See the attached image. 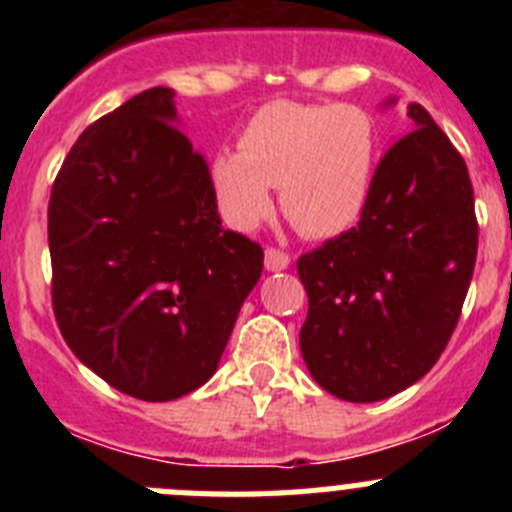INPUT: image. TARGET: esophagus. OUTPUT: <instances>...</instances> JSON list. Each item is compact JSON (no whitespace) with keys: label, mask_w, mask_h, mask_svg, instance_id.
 Masks as SVG:
<instances>
[{"label":"esophagus","mask_w":512,"mask_h":512,"mask_svg":"<svg viewBox=\"0 0 512 512\" xmlns=\"http://www.w3.org/2000/svg\"><path fill=\"white\" fill-rule=\"evenodd\" d=\"M265 267L270 272L287 270V267H289V255H287L285 250H280V247H267V250H265Z\"/></svg>","instance_id":"obj_1"}]
</instances>
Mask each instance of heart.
<instances>
[{"label":"heart","mask_w":512,"mask_h":512,"mask_svg":"<svg viewBox=\"0 0 512 512\" xmlns=\"http://www.w3.org/2000/svg\"><path fill=\"white\" fill-rule=\"evenodd\" d=\"M379 133L352 103L270 101L237 141L210 163V183L227 223L252 230L272 213L280 185L287 220L307 237L349 230L371 198Z\"/></svg>","instance_id":"obj_1"}]
</instances>
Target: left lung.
<instances>
[{
	"mask_svg": "<svg viewBox=\"0 0 512 512\" xmlns=\"http://www.w3.org/2000/svg\"><path fill=\"white\" fill-rule=\"evenodd\" d=\"M376 165L359 223L297 260L304 364L337 399H389L428 374L466 302L478 220L466 160L421 103Z\"/></svg>",
	"mask_w": 512,
	"mask_h": 512,
	"instance_id": "1",
	"label": "left lung"
}]
</instances>
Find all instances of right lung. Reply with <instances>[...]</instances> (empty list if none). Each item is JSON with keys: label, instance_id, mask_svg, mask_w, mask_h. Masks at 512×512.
I'll list each match as a JSON object with an SVG mask.
<instances>
[{"label": "right lung", "instance_id": "obj_1", "mask_svg": "<svg viewBox=\"0 0 512 512\" xmlns=\"http://www.w3.org/2000/svg\"><path fill=\"white\" fill-rule=\"evenodd\" d=\"M156 86L91 123L49 198L51 307L94 374L173 401L218 369L265 252L223 230L208 160Z\"/></svg>", "mask_w": 512, "mask_h": 512}]
</instances>
